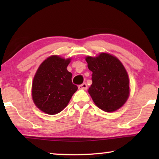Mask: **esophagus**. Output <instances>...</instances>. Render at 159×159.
Instances as JSON below:
<instances>
[{"label":"esophagus","instance_id":"esophagus-1","mask_svg":"<svg viewBox=\"0 0 159 159\" xmlns=\"http://www.w3.org/2000/svg\"><path fill=\"white\" fill-rule=\"evenodd\" d=\"M78 88L80 90H87V88H88V85H87L86 83H82V84H80L79 86H78Z\"/></svg>","mask_w":159,"mask_h":159}]
</instances>
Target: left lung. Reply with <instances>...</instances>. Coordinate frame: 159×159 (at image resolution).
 <instances>
[{
  "label": "left lung",
  "mask_w": 159,
  "mask_h": 159,
  "mask_svg": "<svg viewBox=\"0 0 159 159\" xmlns=\"http://www.w3.org/2000/svg\"><path fill=\"white\" fill-rule=\"evenodd\" d=\"M92 71L93 83L88 93L98 107L104 111H114L129 97V82L127 71L118 58L101 53L98 57L86 58Z\"/></svg>",
  "instance_id": "left-lung-1"
}]
</instances>
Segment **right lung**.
<instances>
[{"instance_id": "1", "label": "right lung", "mask_w": 159, "mask_h": 159, "mask_svg": "<svg viewBox=\"0 0 159 159\" xmlns=\"http://www.w3.org/2000/svg\"><path fill=\"white\" fill-rule=\"evenodd\" d=\"M70 58L52 56L37 71L32 83V99L39 109L48 114H56L67 106L77 86L72 83L67 70Z\"/></svg>"}]
</instances>
